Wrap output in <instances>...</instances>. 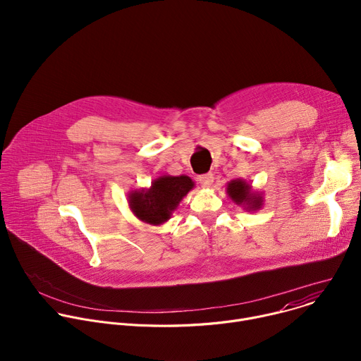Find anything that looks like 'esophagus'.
Returning a JSON list of instances; mask_svg holds the SVG:
<instances>
[{
  "mask_svg": "<svg viewBox=\"0 0 361 361\" xmlns=\"http://www.w3.org/2000/svg\"><path fill=\"white\" fill-rule=\"evenodd\" d=\"M198 181H200V184H201L202 187H210V185L213 184V181H214V176H213L212 173L201 174V176L198 177Z\"/></svg>",
  "mask_w": 361,
  "mask_h": 361,
  "instance_id": "obj_1",
  "label": "esophagus"
}]
</instances>
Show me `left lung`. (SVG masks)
Listing matches in <instances>:
<instances>
[{"label": "left lung", "instance_id": "obj_1", "mask_svg": "<svg viewBox=\"0 0 361 361\" xmlns=\"http://www.w3.org/2000/svg\"><path fill=\"white\" fill-rule=\"evenodd\" d=\"M227 192L237 204H247L250 209H260L262 197L254 195L250 191V185L245 184L243 180H234L228 184Z\"/></svg>", "mask_w": 361, "mask_h": 361}]
</instances>
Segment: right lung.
Masks as SVG:
<instances>
[{
    "label": "right lung",
    "instance_id": "add662e5",
    "mask_svg": "<svg viewBox=\"0 0 361 361\" xmlns=\"http://www.w3.org/2000/svg\"><path fill=\"white\" fill-rule=\"evenodd\" d=\"M194 187L187 176H164L151 184L149 190L135 191L130 195V207L142 221L161 224L171 217V213L184 195Z\"/></svg>",
    "mask_w": 361,
    "mask_h": 361
}]
</instances>
